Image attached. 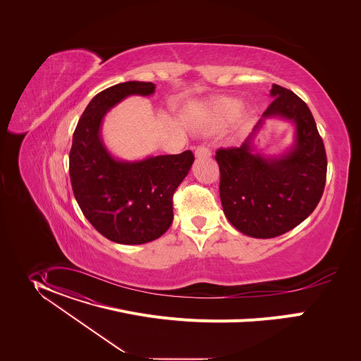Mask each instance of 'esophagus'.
Returning a JSON list of instances; mask_svg holds the SVG:
<instances>
[{"label":"esophagus","instance_id":"34e87169","mask_svg":"<svg viewBox=\"0 0 361 361\" xmlns=\"http://www.w3.org/2000/svg\"><path fill=\"white\" fill-rule=\"evenodd\" d=\"M195 154H196L197 158H207V157L211 155V152H209V149L206 147V146H199V147L196 149Z\"/></svg>","mask_w":361,"mask_h":361}]
</instances>
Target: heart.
<instances>
[{
  "label": "heart",
  "mask_w": 361,
  "mask_h": 361,
  "mask_svg": "<svg viewBox=\"0 0 361 361\" xmlns=\"http://www.w3.org/2000/svg\"><path fill=\"white\" fill-rule=\"evenodd\" d=\"M218 108L222 114H235L240 109V103L238 100H225L219 104Z\"/></svg>",
  "instance_id": "1"
}]
</instances>
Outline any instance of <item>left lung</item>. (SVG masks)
I'll list each match as a JSON object with an SVG mask.
<instances>
[{
    "label": "left lung",
    "instance_id": "1",
    "mask_svg": "<svg viewBox=\"0 0 361 361\" xmlns=\"http://www.w3.org/2000/svg\"><path fill=\"white\" fill-rule=\"evenodd\" d=\"M274 102L240 147L219 149V196L228 221L243 235L269 239L302 224L321 200L326 154L307 104L272 85ZM295 125L294 146L279 156L258 154L252 142L267 118Z\"/></svg>",
    "mask_w": 361,
    "mask_h": 361
}]
</instances>
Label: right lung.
Here are the masks:
<instances>
[{"label":"right lung","instance_id":"right-lung-1","mask_svg":"<svg viewBox=\"0 0 361 361\" xmlns=\"http://www.w3.org/2000/svg\"><path fill=\"white\" fill-rule=\"evenodd\" d=\"M152 82H125L99 93L82 114L69 153L75 199L87 221L106 239L143 245L158 239L172 224V197L189 173L195 155H152L139 161L118 159L102 137L106 112L129 96L149 97Z\"/></svg>","mask_w":361,"mask_h":361}]
</instances>
